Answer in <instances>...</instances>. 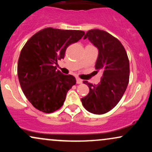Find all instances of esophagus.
Segmentation results:
<instances>
[{"mask_svg": "<svg viewBox=\"0 0 152 152\" xmlns=\"http://www.w3.org/2000/svg\"><path fill=\"white\" fill-rule=\"evenodd\" d=\"M82 82H83V81H82L81 78H76V83H77L78 84H80V83H82Z\"/></svg>", "mask_w": 152, "mask_h": 152, "instance_id": "1", "label": "esophagus"}]
</instances>
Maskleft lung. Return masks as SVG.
<instances>
[{"instance_id":"8db88e82","label":"left lung","mask_w":152,"mask_h":152,"mask_svg":"<svg viewBox=\"0 0 152 152\" xmlns=\"http://www.w3.org/2000/svg\"><path fill=\"white\" fill-rule=\"evenodd\" d=\"M98 48L95 68L102 71L100 83L88 85L89 93L81 99L83 107L94 114H104L117 105L129 81V61L124 47L116 38L99 29L88 31L83 37Z\"/></svg>"}]
</instances>
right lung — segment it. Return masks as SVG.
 Listing matches in <instances>:
<instances>
[{
    "mask_svg": "<svg viewBox=\"0 0 152 152\" xmlns=\"http://www.w3.org/2000/svg\"><path fill=\"white\" fill-rule=\"evenodd\" d=\"M84 31L46 28L34 34L20 51L18 76L23 92L36 109L52 113L64 104L68 91L76 84L72 75L63 74L54 64Z\"/></svg>",
    "mask_w": 152,
    "mask_h": 152,
    "instance_id": "obj_1",
    "label": "right lung"
}]
</instances>
